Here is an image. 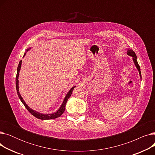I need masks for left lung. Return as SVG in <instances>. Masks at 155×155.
I'll list each match as a JSON object with an SVG mask.
<instances>
[{
  "label": "left lung",
  "mask_w": 155,
  "mask_h": 155,
  "mask_svg": "<svg viewBox=\"0 0 155 155\" xmlns=\"http://www.w3.org/2000/svg\"><path fill=\"white\" fill-rule=\"evenodd\" d=\"M127 54L128 55H129V56H132V57H133V61H134V63L135 66H136V67L137 68V70L139 71L140 76V77H141V69H140V65L138 64V63H137V56H136V55L135 53H134V52L133 51V50H131V49H128V50H127Z\"/></svg>",
  "instance_id": "8db88e82"
}]
</instances>
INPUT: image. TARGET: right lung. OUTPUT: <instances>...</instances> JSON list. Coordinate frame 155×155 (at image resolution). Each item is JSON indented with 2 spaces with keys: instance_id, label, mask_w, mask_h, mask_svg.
I'll return each mask as SVG.
<instances>
[{
  "instance_id": "1",
  "label": "right lung",
  "mask_w": 155,
  "mask_h": 155,
  "mask_svg": "<svg viewBox=\"0 0 155 155\" xmlns=\"http://www.w3.org/2000/svg\"><path fill=\"white\" fill-rule=\"evenodd\" d=\"M31 48H28V50H26L28 51L29 49ZM26 52L24 53V56L26 55ZM23 56V57H24ZM21 63H22V61L21 60L19 61V65H18V70H17V75H16V78H15V86H16V90H17V92H18V97L19 99L21 100V101L22 102V103L24 104V106H25V107L28 109V110L31 114L32 116H34L35 117H36V118L38 119H42V120H48V119H56L57 117H58L60 116H61L63 113L64 112V110H65V106H66V104L67 102V101L68 99L70 98L71 94H72V92L73 91V89H74V88L75 87V86L73 87L69 91V92L67 93V94L66 95V96H65L64 97V99L61 104V105L60 106V107L59 108V109L57 110L56 112H54L53 114H42V113H39L38 112H36L34 110H32V109H31L28 105L26 104V102H24V101L23 100L22 97H21L20 93L19 92V80H18V78H19V71H20V70H21Z\"/></svg>"
}]
</instances>
